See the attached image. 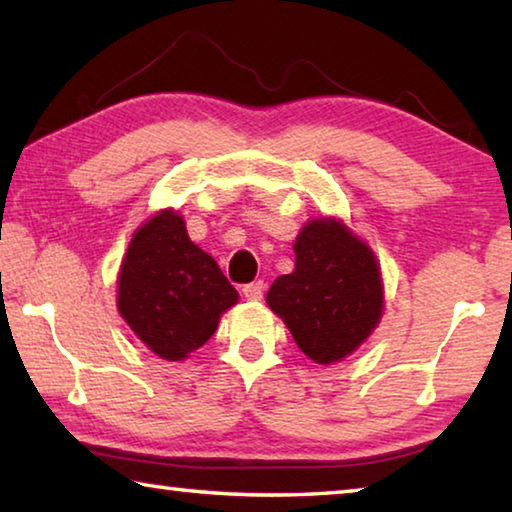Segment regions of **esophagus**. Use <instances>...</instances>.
<instances>
[{
  "label": "esophagus",
  "instance_id": "34e87169",
  "mask_svg": "<svg viewBox=\"0 0 512 512\" xmlns=\"http://www.w3.org/2000/svg\"><path fill=\"white\" fill-rule=\"evenodd\" d=\"M262 296H264V282H253V284H246V287H244V298L246 300L257 302V300H262Z\"/></svg>",
  "mask_w": 512,
  "mask_h": 512
}]
</instances>
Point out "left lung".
Instances as JSON below:
<instances>
[{"label":"left lung","instance_id":"8db88e82","mask_svg":"<svg viewBox=\"0 0 512 512\" xmlns=\"http://www.w3.org/2000/svg\"><path fill=\"white\" fill-rule=\"evenodd\" d=\"M293 253L296 268L271 284L266 305L311 361H343L375 332L384 314L379 259L334 216L302 225Z\"/></svg>","mask_w":512,"mask_h":512}]
</instances>
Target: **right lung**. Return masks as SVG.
Instances as JSON below:
<instances>
[{
    "instance_id": "1",
    "label": "right lung",
    "mask_w": 512,
    "mask_h": 512,
    "mask_svg": "<svg viewBox=\"0 0 512 512\" xmlns=\"http://www.w3.org/2000/svg\"><path fill=\"white\" fill-rule=\"evenodd\" d=\"M239 293L187 235L176 210L155 212L133 232L119 266L117 309L160 359L185 361L219 327Z\"/></svg>"
}]
</instances>
